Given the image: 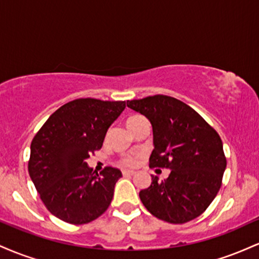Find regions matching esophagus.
I'll list each match as a JSON object with an SVG mask.
<instances>
[{"label": "esophagus", "instance_id": "obj_1", "mask_svg": "<svg viewBox=\"0 0 259 259\" xmlns=\"http://www.w3.org/2000/svg\"><path fill=\"white\" fill-rule=\"evenodd\" d=\"M134 174H135V171L129 170V169H124V170H123L124 177H127V175H134Z\"/></svg>", "mask_w": 259, "mask_h": 259}]
</instances>
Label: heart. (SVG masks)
Masks as SVG:
<instances>
[{"mask_svg": "<svg viewBox=\"0 0 259 259\" xmlns=\"http://www.w3.org/2000/svg\"><path fill=\"white\" fill-rule=\"evenodd\" d=\"M138 118H140V117H138V115H136V117H132L127 121L135 120V119H138ZM121 163H123L124 165H134L136 163V159L133 158V157H126V158H124L123 160H121Z\"/></svg>", "mask_w": 259, "mask_h": 259, "instance_id": "b5f03b06", "label": "heart"}]
</instances>
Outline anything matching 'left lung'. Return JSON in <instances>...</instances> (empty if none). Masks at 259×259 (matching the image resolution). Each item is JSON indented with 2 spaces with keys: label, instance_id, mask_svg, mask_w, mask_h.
Returning a JSON list of instances; mask_svg holds the SVG:
<instances>
[{
  "label": "left lung",
  "instance_id": "8db88e82",
  "mask_svg": "<svg viewBox=\"0 0 259 259\" xmlns=\"http://www.w3.org/2000/svg\"><path fill=\"white\" fill-rule=\"evenodd\" d=\"M126 106L150 120L153 151L150 167L168 168L159 181L140 191V200L151 214L171 224L200 217L222 186L227 168L218 133L186 103L164 95L126 101Z\"/></svg>",
  "mask_w": 259,
  "mask_h": 259
}]
</instances>
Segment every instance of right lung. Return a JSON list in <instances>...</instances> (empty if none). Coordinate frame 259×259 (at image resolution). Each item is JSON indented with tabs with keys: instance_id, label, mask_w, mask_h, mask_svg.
<instances>
[{
	"instance_id": "obj_1",
	"label": "right lung",
	"mask_w": 259,
	"mask_h": 259,
	"mask_svg": "<svg viewBox=\"0 0 259 259\" xmlns=\"http://www.w3.org/2000/svg\"><path fill=\"white\" fill-rule=\"evenodd\" d=\"M124 108V101L74 100L50 115L32 139L29 174L45 206L61 221L86 224L111 204L121 171L106 167L95 174L86 159L102 147Z\"/></svg>"
}]
</instances>
